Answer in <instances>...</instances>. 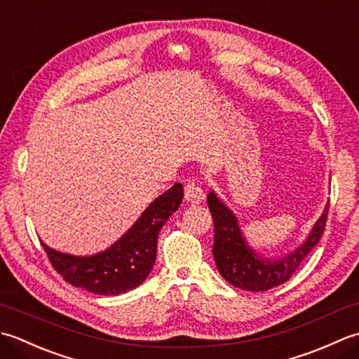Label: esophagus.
Returning <instances> with one entry per match:
<instances>
[{
    "mask_svg": "<svg viewBox=\"0 0 359 359\" xmlns=\"http://www.w3.org/2000/svg\"><path fill=\"white\" fill-rule=\"evenodd\" d=\"M205 199L203 189L196 182H188L185 187V201L191 205H199Z\"/></svg>",
    "mask_w": 359,
    "mask_h": 359,
    "instance_id": "obj_1",
    "label": "esophagus"
}]
</instances>
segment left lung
Listing matches in <instances>:
<instances>
[{
  "instance_id": "1",
  "label": "left lung",
  "mask_w": 359,
  "mask_h": 359,
  "mask_svg": "<svg viewBox=\"0 0 359 359\" xmlns=\"http://www.w3.org/2000/svg\"><path fill=\"white\" fill-rule=\"evenodd\" d=\"M208 208L215 220V245L212 256L222 278L247 292H265L273 287L284 284L292 278L297 266L313 250L324 233L329 202L321 216L311 226L299 245L279 257H266L250 245L243 234L239 219L234 211L220 199L215 189L207 196Z\"/></svg>"
}]
</instances>
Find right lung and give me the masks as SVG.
<instances>
[{"instance_id":"obj_1","label":"right lung","mask_w":359,"mask_h":359,"mask_svg":"<svg viewBox=\"0 0 359 359\" xmlns=\"http://www.w3.org/2000/svg\"><path fill=\"white\" fill-rule=\"evenodd\" d=\"M182 199L184 187L175 184L156 197L121 238L95 255L62 253L43 241L41 245L53 269L74 287L94 294H123L149 276L157 257L158 231L177 211Z\"/></svg>"}]
</instances>
